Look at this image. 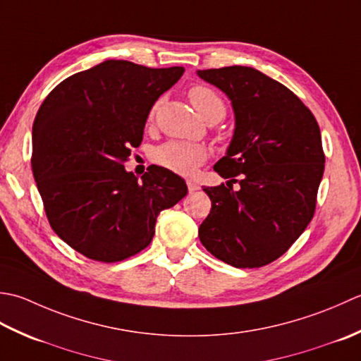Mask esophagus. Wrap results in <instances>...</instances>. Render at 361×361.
<instances>
[{"mask_svg": "<svg viewBox=\"0 0 361 361\" xmlns=\"http://www.w3.org/2000/svg\"><path fill=\"white\" fill-rule=\"evenodd\" d=\"M187 185H188V191H190V193H195V191L200 190V185H197V183H196L195 180H188Z\"/></svg>", "mask_w": 361, "mask_h": 361, "instance_id": "obj_1", "label": "esophagus"}]
</instances>
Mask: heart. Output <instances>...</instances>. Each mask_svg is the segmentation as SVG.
<instances>
[{
    "mask_svg": "<svg viewBox=\"0 0 361 361\" xmlns=\"http://www.w3.org/2000/svg\"><path fill=\"white\" fill-rule=\"evenodd\" d=\"M188 98L191 104L195 106L196 112L207 123L213 120H223V116L226 115V104L223 98L209 85H193L188 92ZM159 104L160 102L154 106L151 118ZM205 157H207V151H205L204 146L182 142H168L157 148L156 154H154V159H156L157 164L183 176L193 173L205 160Z\"/></svg>",
    "mask_w": 361,
    "mask_h": 361,
    "instance_id": "heart-1",
    "label": "heart"
}]
</instances>
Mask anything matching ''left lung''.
<instances>
[{"mask_svg":"<svg viewBox=\"0 0 361 361\" xmlns=\"http://www.w3.org/2000/svg\"><path fill=\"white\" fill-rule=\"evenodd\" d=\"M196 73L226 93L235 115L229 148L213 166L229 180L204 187L212 210L200 240L235 268L264 267L313 218L326 161L319 126L290 88L259 70L233 65Z\"/></svg>","mask_w":361,"mask_h":361,"instance_id":"1","label":"left lung"}]
</instances>
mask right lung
<instances>
[{
	"label": "right lung",
	"mask_w": 361,
	"mask_h": 361,
	"mask_svg": "<svg viewBox=\"0 0 361 361\" xmlns=\"http://www.w3.org/2000/svg\"><path fill=\"white\" fill-rule=\"evenodd\" d=\"M183 67L106 61L62 80L32 126V173L53 231L75 251L120 262L154 237L161 210L187 195L180 176L157 165L138 180L126 171L149 110Z\"/></svg>",
	"instance_id": "right-lung-1"
}]
</instances>
